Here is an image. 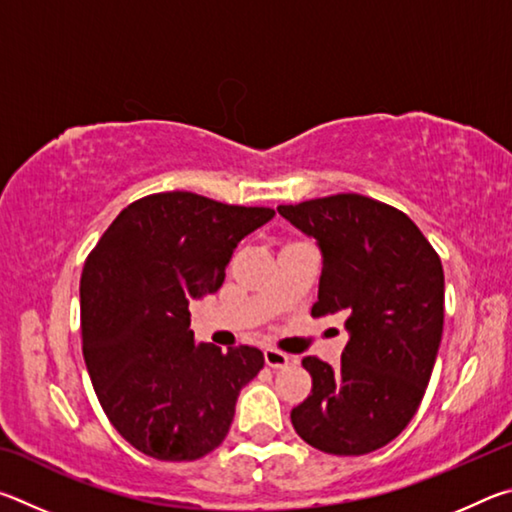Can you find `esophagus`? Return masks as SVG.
<instances>
[{"label": "esophagus", "instance_id": "obj_1", "mask_svg": "<svg viewBox=\"0 0 512 512\" xmlns=\"http://www.w3.org/2000/svg\"><path fill=\"white\" fill-rule=\"evenodd\" d=\"M264 361H266L268 368H287L289 363H291L289 354H284V352L275 350V348H266L264 350Z\"/></svg>", "mask_w": 512, "mask_h": 512}]
</instances>
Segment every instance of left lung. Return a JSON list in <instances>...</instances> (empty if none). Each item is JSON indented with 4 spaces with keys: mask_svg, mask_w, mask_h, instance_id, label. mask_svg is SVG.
Instances as JSON below:
<instances>
[{
    "mask_svg": "<svg viewBox=\"0 0 512 512\" xmlns=\"http://www.w3.org/2000/svg\"><path fill=\"white\" fill-rule=\"evenodd\" d=\"M323 257L311 316H339V366L305 357L314 379L291 424L325 454L361 456L406 429L427 391L443 339L445 273L409 216L359 194L280 205Z\"/></svg>",
    "mask_w": 512,
    "mask_h": 512,
    "instance_id": "1",
    "label": "left lung"
}]
</instances>
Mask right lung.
I'll return each mask as SVG.
<instances>
[{
    "mask_svg": "<svg viewBox=\"0 0 512 512\" xmlns=\"http://www.w3.org/2000/svg\"><path fill=\"white\" fill-rule=\"evenodd\" d=\"M273 216L192 192L153 194L121 210L85 262V366L112 427L142 454L196 461L228 436L264 354L196 343L189 305L221 287L239 241Z\"/></svg>",
    "mask_w": 512,
    "mask_h": 512,
    "instance_id": "add662e5",
    "label": "right lung"
}]
</instances>
